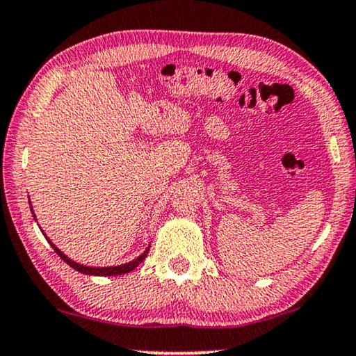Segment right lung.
<instances>
[{"label":"right lung","mask_w":356,"mask_h":356,"mask_svg":"<svg viewBox=\"0 0 356 356\" xmlns=\"http://www.w3.org/2000/svg\"><path fill=\"white\" fill-rule=\"evenodd\" d=\"M29 204H30V199H29ZM32 213H33V209H32ZM33 216H35V213H33ZM35 220H37V216H35ZM44 238H46V234H44ZM46 239H48V238H46ZM48 242L51 244V247H53V249H54L56 254H58L60 259L65 261L67 265L72 266L76 271L83 273V275H90V276H118V275H125V273H130V271L135 270V268L140 265L144 259H146L147 252H149V247H151V245H149L147 249L144 250L140 257H136L135 260L128 261V264H122V265H117V266H86V265L76 264V261L69 259V257H67L65 254H63V252H60L58 247H56L49 239H48Z\"/></svg>","instance_id":"add662e5"}]
</instances>
